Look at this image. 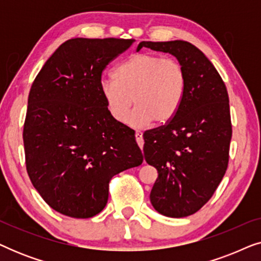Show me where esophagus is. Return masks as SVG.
<instances>
[{
	"mask_svg": "<svg viewBox=\"0 0 261 261\" xmlns=\"http://www.w3.org/2000/svg\"><path fill=\"white\" fill-rule=\"evenodd\" d=\"M135 140H137L139 147L142 149V147H144V138H142L141 132H139V130L135 132Z\"/></svg>",
	"mask_w": 261,
	"mask_h": 261,
	"instance_id": "obj_1",
	"label": "esophagus"
}]
</instances>
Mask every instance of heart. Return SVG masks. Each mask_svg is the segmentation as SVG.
<instances>
[{
    "instance_id": "1",
    "label": "heart",
    "mask_w": 261,
    "mask_h": 261,
    "mask_svg": "<svg viewBox=\"0 0 261 261\" xmlns=\"http://www.w3.org/2000/svg\"><path fill=\"white\" fill-rule=\"evenodd\" d=\"M113 80L101 83L107 109L116 122H124L132 105L137 106L128 117L133 127L154 121L167 123L176 116L187 94L188 76L174 59L151 52L133 55L115 67Z\"/></svg>"
}]
</instances>
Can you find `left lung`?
<instances>
[{
	"label": "left lung",
	"mask_w": 261,
	"mask_h": 261,
	"mask_svg": "<svg viewBox=\"0 0 261 261\" xmlns=\"http://www.w3.org/2000/svg\"><path fill=\"white\" fill-rule=\"evenodd\" d=\"M176 57L188 76L187 94L176 116L144 133V155L158 171L151 195L156 212L185 217L212 198L229 160L231 121L222 78L202 51L190 42L142 41Z\"/></svg>",
	"instance_id": "1"
}]
</instances>
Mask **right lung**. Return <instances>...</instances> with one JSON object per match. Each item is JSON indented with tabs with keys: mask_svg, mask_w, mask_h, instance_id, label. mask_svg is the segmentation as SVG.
Returning <instances> with one entry per match:
<instances>
[{
	"mask_svg": "<svg viewBox=\"0 0 261 261\" xmlns=\"http://www.w3.org/2000/svg\"><path fill=\"white\" fill-rule=\"evenodd\" d=\"M134 41L70 39L32 84L22 134L27 173L63 215H97L110 179L144 160L134 130L113 119L101 92L103 70Z\"/></svg>",
	"mask_w": 261,
	"mask_h": 261,
	"instance_id": "1",
	"label": "right lung"
}]
</instances>
